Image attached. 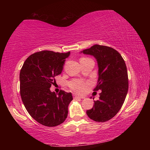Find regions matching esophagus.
<instances>
[{"mask_svg": "<svg viewBox=\"0 0 150 150\" xmlns=\"http://www.w3.org/2000/svg\"><path fill=\"white\" fill-rule=\"evenodd\" d=\"M73 96H74L75 98H84V97H83V96H78L77 95H75V94H73Z\"/></svg>", "mask_w": 150, "mask_h": 150, "instance_id": "esophagus-1", "label": "esophagus"}]
</instances>
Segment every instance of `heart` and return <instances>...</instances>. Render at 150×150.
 I'll use <instances>...</instances> for the list:
<instances>
[{
	"mask_svg": "<svg viewBox=\"0 0 150 150\" xmlns=\"http://www.w3.org/2000/svg\"><path fill=\"white\" fill-rule=\"evenodd\" d=\"M87 58V57H82ZM88 85V83L85 82L82 80L79 79H73L69 83V87L72 90L76 91L77 93H83L85 92Z\"/></svg>",
	"mask_w": 150,
	"mask_h": 150,
	"instance_id": "b5f03b06",
	"label": "heart"
}]
</instances>
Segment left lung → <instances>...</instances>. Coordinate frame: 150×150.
<instances>
[{
	"label": "left lung",
	"mask_w": 150,
	"mask_h": 150,
	"mask_svg": "<svg viewBox=\"0 0 150 150\" xmlns=\"http://www.w3.org/2000/svg\"><path fill=\"white\" fill-rule=\"evenodd\" d=\"M82 52L93 55L97 61L98 79L94 91H101L87 115L94 121L105 122L118 112L125 100L128 91L126 63L119 52L105 45H94Z\"/></svg>",
	"instance_id": "8db88e82"
}]
</instances>
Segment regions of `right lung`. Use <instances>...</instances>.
<instances>
[{
  "label": "right lung",
  "mask_w": 150,
  "mask_h": 150,
  "mask_svg": "<svg viewBox=\"0 0 150 150\" xmlns=\"http://www.w3.org/2000/svg\"><path fill=\"white\" fill-rule=\"evenodd\" d=\"M70 52H38L27 58L20 73V96L30 115L42 125H59L67 117L71 93L61 90L57 95L50 88L62 73Z\"/></svg>",
  "instance_id": "add662e5"
}]
</instances>
